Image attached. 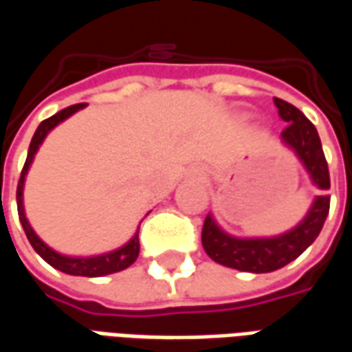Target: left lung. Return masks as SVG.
Segmentation results:
<instances>
[{"label":"left lung","instance_id":"8db88e82","mask_svg":"<svg viewBox=\"0 0 352 352\" xmlns=\"http://www.w3.org/2000/svg\"><path fill=\"white\" fill-rule=\"evenodd\" d=\"M273 101L279 109L280 118L288 122L280 133V143L294 151L298 160L309 173L311 183L322 190V194L315 196L305 217L294 228L272 237L230 236L217 224L213 214H207L201 230L204 249L217 264L239 272L270 273L290 264L317 239L330 211V196L326 194L330 188V173L317 128L300 109L290 105L288 101L279 98H273Z\"/></svg>","mask_w":352,"mask_h":352}]
</instances>
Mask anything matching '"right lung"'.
Wrapping results in <instances>:
<instances>
[{
  "label": "right lung",
  "mask_w": 352,
  "mask_h": 352,
  "mask_svg": "<svg viewBox=\"0 0 352 352\" xmlns=\"http://www.w3.org/2000/svg\"><path fill=\"white\" fill-rule=\"evenodd\" d=\"M87 107V103H77V105H72V107L62 109L60 113L52 115L47 120H43L37 130H35L34 138H32V143H30V148H28V158L26 164H24V169L20 173L19 188H16V206H19V217L20 224L26 232L28 241L32 243V247L35 249V252L41 256L47 264H50L52 267H56L60 272L67 273V275H80V277H101V275H109V273L122 272L126 267H130L139 256V228L138 232L131 236V239L128 243H124L122 247H118L115 251L101 252V254H94V256H67V254H62V252L54 251L52 247L43 241L41 237L35 234V230L32 228V224L28 221L26 211H24V184H26V175L30 171V166L34 162L35 154L39 151V146L43 145L45 138L49 135L50 131L56 128L58 124H62L65 118H69L72 115H75L77 111Z\"/></svg>",
  "instance_id": "add662e5"
}]
</instances>
